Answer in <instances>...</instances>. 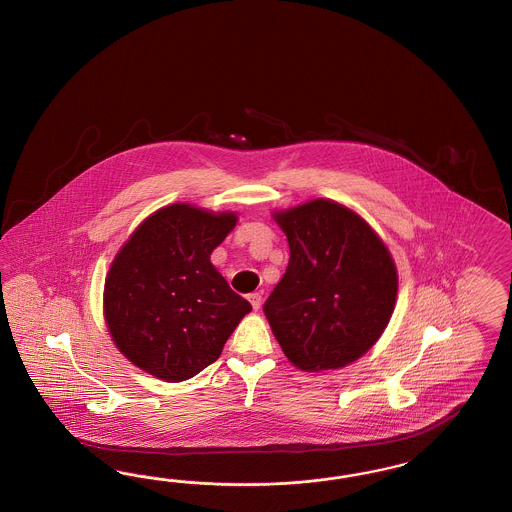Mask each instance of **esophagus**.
<instances>
[{
	"label": "esophagus",
	"mask_w": 512,
	"mask_h": 512,
	"mask_svg": "<svg viewBox=\"0 0 512 512\" xmlns=\"http://www.w3.org/2000/svg\"><path fill=\"white\" fill-rule=\"evenodd\" d=\"M249 302H251V306H253V310H259L261 308V302H263V297H261V293H251L249 297Z\"/></svg>",
	"instance_id": "34e87169"
}]
</instances>
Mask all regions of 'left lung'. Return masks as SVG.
Returning <instances> with one entry per match:
<instances>
[{"label":"left lung","instance_id":"left-lung-1","mask_svg":"<svg viewBox=\"0 0 512 512\" xmlns=\"http://www.w3.org/2000/svg\"><path fill=\"white\" fill-rule=\"evenodd\" d=\"M289 265L266 299V319L302 371L342 369L388 327L397 268L378 234L346 206L318 198L274 213Z\"/></svg>","mask_w":512,"mask_h":512}]
</instances>
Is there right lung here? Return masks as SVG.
Here are the masks:
<instances>
[{
	"label": "right lung",
	"instance_id": "add662e5",
	"mask_svg": "<svg viewBox=\"0 0 512 512\" xmlns=\"http://www.w3.org/2000/svg\"><path fill=\"white\" fill-rule=\"evenodd\" d=\"M236 213L172 204L149 215L117 253L104 289L107 329L136 367L189 380L219 359L251 304L210 263Z\"/></svg>",
	"mask_w": 512,
	"mask_h": 512
}]
</instances>
